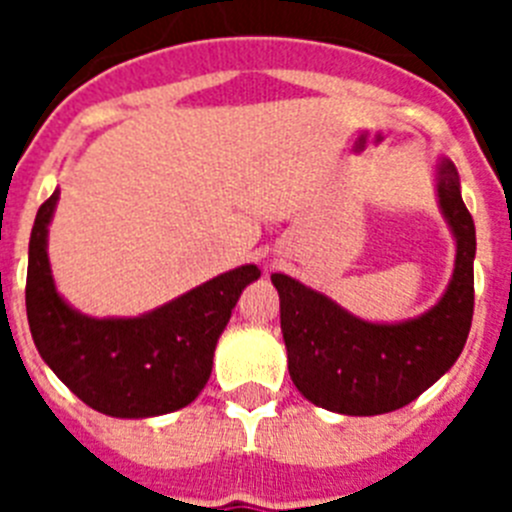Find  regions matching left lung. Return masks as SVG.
<instances>
[{"label":"left lung","instance_id":"obj_1","mask_svg":"<svg viewBox=\"0 0 512 512\" xmlns=\"http://www.w3.org/2000/svg\"><path fill=\"white\" fill-rule=\"evenodd\" d=\"M438 205L456 238L454 277L428 312L402 323H369L287 274L279 292L289 377L318 408L382 415L405 408L449 372L467 343L474 312V220L456 166H436Z\"/></svg>","mask_w":512,"mask_h":512}]
</instances>
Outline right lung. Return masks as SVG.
<instances>
[{"label": "right lung", "mask_w": 512, "mask_h": 512, "mask_svg": "<svg viewBox=\"0 0 512 512\" xmlns=\"http://www.w3.org/2000/svg\"><path fill=\"white\" fill-rule=\"evenodd\" d=\"M58 189L30 233L25 305L35 348L81 402L112 418H153L187 408L212 372L235 302L261 277L246 264L189 289L140 318H89L66 305L48 264V225Z\"/></svg>", "instance_id": "add662e5"}]
</instances>
